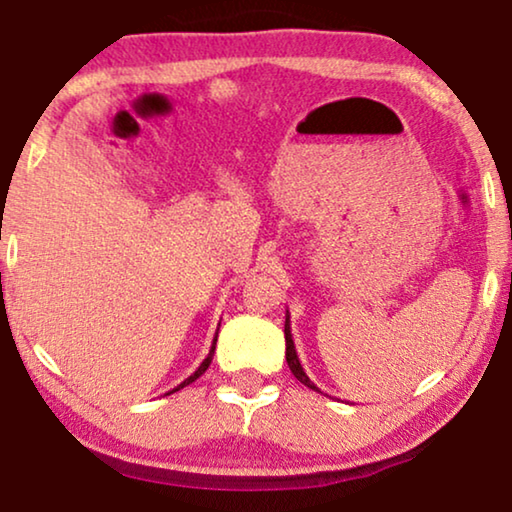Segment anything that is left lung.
<instances>
[{
    "label": "left lung",
    "instance_id": "left-lung-1",
    "mask_svg": "<svg viewBox=\"0 0 512 512\" xmlns=\"http://www.w3.org/2000/svg\"><path fill=\"white\" fill-rule=\"evenodd\" d=\"M286 361H288V368L290 371H293V375L297 380H300L302 385H307L309 390H316L319 392V387H316L312 380H309V375L304 373V368H302V364H300V357H297V352H295V342H293V333H290V314H286Z\"/></svg>",
    "mask_w": 512,
    "mask_h": 512
}]
</instances>
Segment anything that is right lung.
<instances>
[{
    "instance_id": "1",
    "label": "right lung",
    "mask_w": 512,
    "mask_h": 512,
    "mask_svg": "<svg viewBox=\"0 0 512 512\" xmlns=\"http://www.w3.org/2000/svg\"><path fill=\"white\" fill-rule=\"evenodd\" d=\"M215 345H217V335H215V340H212L210 354H208V357H205V359H203V364H200V366L196 368V373H191V375H189V378H186V380H184V383H181V385H177V387H174V390H172V392H179V390H181V387L191 385V383H193V380H196V378H200V375H203L205 371H208V366H210V361H212V354H215ZM172 392H167V394H172Z\"/></svg>"
}]
</instances>
